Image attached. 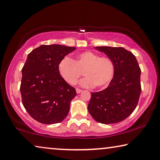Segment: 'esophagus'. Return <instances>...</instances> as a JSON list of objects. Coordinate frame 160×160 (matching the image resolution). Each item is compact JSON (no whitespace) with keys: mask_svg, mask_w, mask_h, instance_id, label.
I'll use <instances>...</instances> for the list:
<instances>
[{"mask_svg":"<svg viewBox=\"0 0 160 160\" xmlns=\"http://www.w3.org/2000/svg\"><path fill=\"white\" fill-rule=\"evenodd\" d=\"M82 90H80V89H79V88H76V92H77L78 94H79V93H80L81 92H82Z\"/></svg>","mask_w":160,"mask_h":160,"instance_id":"esophagus-1","label":"esophagus"}]
</instances>
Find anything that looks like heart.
Wrapping results in <instances>:
<instances>
[{"label":"heart","mask_w":160,"mask_h":160,"mask_svg":"<svg viewBox=\"0 0 160 160\" xmlns=\"http://www.w3.org/2000/svg\"><path fill=\"white\" fill-rule=\"evenodd\" d=\"M59 72L68 83L75 85L84 71L86 77L80 80L82 87L91 88L95 85L104 88L109 85L115 74V64L110 58L100 57L92 51L78 54L75 60L65 57L59 63Z\"/></svg>","instance_id":"obj_1"}]
</instances>
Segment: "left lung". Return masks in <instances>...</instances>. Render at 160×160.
<instances>
[{
  "mask_svg": "<svg viewBox=\"0 0 160 160\" xmlns=\"http://www.w3.org/2000/svg\"><path fill=\"white\" fill-rule=\"evenodd\" d=\"M115 64V74L108 87L92 92L88 109L98 122L113 124L130 116L138 105L141 93V70L136 58L121 47L98 46Z\"/></svg>",
  "mask_w": 160,
  "mask_h": 160,
  "instance_id": "1",
  "label": "left lung"
}]
</instances>
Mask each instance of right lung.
Returning <instances> with one entry per match:
<instances>
[{
  "label": "right lung",
  "mask_w": 160,
  "mask_h": 160,
  "mask_svg": "<svg viewBox=\"0 0 160 160\" xmlns=\"http://www.w3.org/2000/svg\"><path fill=\"white\" fill-rule=\"evenodd\" d=\"M75 47L42 45L28 55L22 69L21 90L24 108L34 120L51 125L66 118L75 89L59 72V63Z\"/></svg>",
  "instance_id": "right-lung-1"
}]
</instances>
